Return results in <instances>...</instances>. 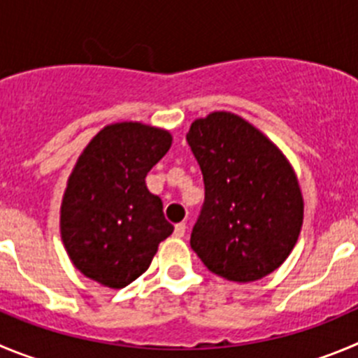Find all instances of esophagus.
I'll return each mask as SVG.
<instances>
[{"label": "esophagus", "mask_w": 358, "mask_h": 358, "mask_svg": "<svg viewBox=\"0 0 358 358\" xmlns=\"http://www.w3.org/2000/svg\"><path fill=\"white\" fill-rule=\"evenodd\" d=\"M185 229H187L185 222H178V224L175 226V235L176 236H183V235H185Z\"/></svg>", "instance_id": "34e87169"}]
</instances>
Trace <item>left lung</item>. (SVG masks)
Segmentation results:
<instances>
[{"instance_id": "1", "label": "left lung", "mask_w": 358, "mask_h": 358, "mask_svg": "<svg viewBox=\"0 0 358 358\" xmlns=\"http://www.w3.org/2000/svg\"><path fill=\"white\" fill-rule=\"evenodd\" d=\"M187 143L205 182L192 250L210 272L235 282L272 273L295 247L303 219L286 157L256 127L224 111L196 120Z\"/></svg>"}]
</instances>
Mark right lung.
<instances>
[{
	"label": "right lung",
	"instance_id": "right-lung-1",
	"mask_svg": "<svg viewBox=\"0 0 358 358\" xmlns=\"http://www.w3.org/2000/svg\"><path fill=\"white\" fill-rule=\"evenodd\" d=\"M168 130L123 122L90 141L69 178L62 238L76 268L108 288H125L150 266L173 233L162 201L146 187L171 146Z\"/></svg>",
	"mask_w": 358,
	"mask_h": 358
}]
</instances>
